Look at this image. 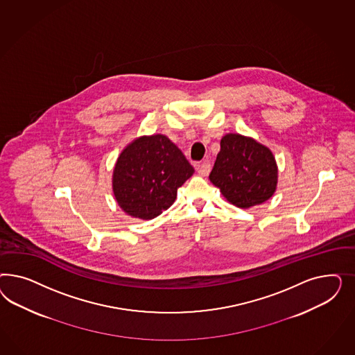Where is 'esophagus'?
Instances as JSON below:
<instances>
[{
  "label": "esophagus",
  "instance_id": "esophagus-1",
  "mask_svg": "<svg viewBox=\"0 0 355 355\" xmlns=\"http://www.w3.org/2000/svg\"><path fill=\"white\" fill-rule=\"evenodd\" d=\"M196 171H198V173H199L200 175H203V177L208 175V173L211 172V162H205L203 164H199L198 168H196Z\"/></svg>",
  "mask_w": 355,
  "mask_h": 355
}]
</instances>
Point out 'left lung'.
Masks as SVG:
<instances>
[{
	"label": "left lung",
	"mask_w": 355,
	"mask_h": 355,
	"mask_svg": "<svg viewBox=\"0 0 355 355\" xmlns=\"http://www.w3.org/2000/svg\"><path fill=\"white\" fill-rule=\"evenodd\" d=\"M211 182L239 208L261 205L273 195L277 165L272 152L257 140L227 134L220 143Z\"/></svg>",
	"instance_id": "obj_1"
}]
</instances>
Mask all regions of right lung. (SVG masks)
Wrapping results in <instances>:
<instances>
[{"mask_svg": "<svg viewBox=\"0 0 355 355\" xmlns=\"http://www.w3.org/2000/svg\"><path fill=\"white\" fill-rule=\"evenodd\" d=\"M193 173L182 150L165 135L141 137L119 155L113 191L128 215L150 220L174 203L178 187Z\"/></svg>", "mask_w": 355, "mask_h": 355, "instance_id": "obj_1", "label": "right lung"}]
</instances>
